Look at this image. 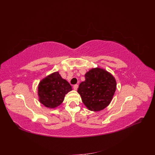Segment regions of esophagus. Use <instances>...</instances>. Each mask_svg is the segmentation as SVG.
Listing matches in <instances>:
<instances>
[{
	"instance_id": "obj_1",
	"label": "esophagus",
	"mask_w": 155,
	"mask_h": 155,
	"mask_svg": "<svg viewBox=\"0 0 155 155\" xmlns=\"http://www.w3.org/2000/svg\"><path fill=\"white\" fill-rule=\"evenodd\" d=\"M73 88H74V90H77L78 88V85H77V84H76V85H74Z\"/></svg>"
}]
</instances>
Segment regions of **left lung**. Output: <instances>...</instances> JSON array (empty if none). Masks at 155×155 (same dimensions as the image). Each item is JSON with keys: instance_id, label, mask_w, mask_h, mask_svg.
<instances>
[{"instance_id": "1", "label": "left lung", "mask_w": 155, "mask_h": 155, "mask_svg": "<svg viewBox=\"0 0 155 155\" xmlns=\"http://www.w3.org/2000/svg\"><path fill=\"white\" fill-rule=\"evenodd\" d=\"M85 81L78 89L82 101L90 110L100 111L109 105L116 88L114 78L100 68H92L85 74Z\"/></svg>"}]
</instances>
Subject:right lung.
<instances>
[{"mask_svg":"<svg viewBox=\"0 0 155 155\" xmlns=\"http://www.w3.org/2000/svg\"><path fill=\"white\" fill-rule=\"evenodd\" d=\"M70 91L71 85L56 72L40 82L38 87L39 101L46 107L55 108L61 104L65 94Z\"/></svg>","mask_w":155,"mask_h":155,"instance_id":"add662e5","label":"right lung"}]
</instances>
